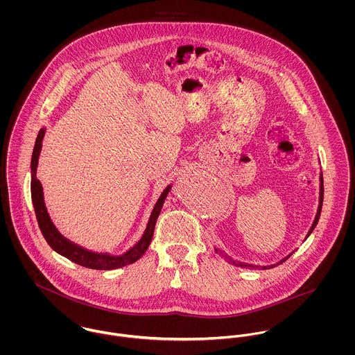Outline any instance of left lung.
I'll return each mask as SVG.
<instances>
[{"label": "left lung", "mask_w": 355, "mask_h": 355, "mask_svg": "<svg viewBox=\"0 0 355 355\" xmlns=\"http://www.w3.org/2000/svg\"><path fill=\"white\" fill-rule=\"evenodd\" d=\"M322 200H324V182H322V172H320V196H318V207H317V213H315V217H314V220H313V224H311V227H310V230H309L307 235L304 236V239H307V238L310 236V234L313 232V230L315 228V225H317V223H318V218H320V214H321V209H322ZM293 253H294V252H291L288 255H286L284 258H282L279 262L272 263V265H253V263H248V262H241V261L232 259L230 255H224L221 252H220V257H223V258H224V261H227L228 263L235 265V266H241V268H250V269H257V268H259V269H270V268H273V266H277V265L283 263L286 259H288V258L293 255Z\"/></svg>", "instance_id": "left-lung-1"}]
</instances>
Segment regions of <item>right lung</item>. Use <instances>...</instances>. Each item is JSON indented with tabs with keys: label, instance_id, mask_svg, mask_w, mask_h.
<instances>
[{
	"label": "right lung",
	"instance_id": "obj_1",
	"mask_svg": "<svg viewBox=\"0 0 355 355\" xmlns=\"http://www.w3.org/2000/svg\"><path fill=\"white\" fill-rule=\"evenodd\" d=\"M45 132H46V127H42L35 139V146H34L33 157H31V198H33V205H34V210H35V216H37L41 232H42L44 238L46 239L48 245L55 253L68 258L69 261H72L80 266L89 268V269L113 270V269H119V268H123L125 265H130V263L138 261L148 250V248L152 242L155 221L162 209V205L166 200L168 193L172 189V184H168L164 189V191L158 197L157 202L154 203L142 236L128 250H125L124 253L121 254L89 250V249L69 241L68 238H65L58 231V228L54 225V223L51 221V214H49L46 203H45L44 187L37 178V168H38V161H40V155L42 150V142L45 138Z\"/></svg>",
	"mask_w": 355,
	"mask_h": 355
}]
</instances>
